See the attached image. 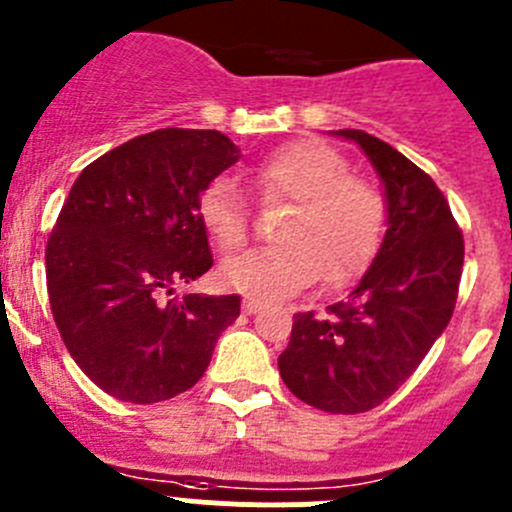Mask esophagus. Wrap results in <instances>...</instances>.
<instances>
[{"instance_id":"obj_1","label":"esophagus","mask_w":512,"mask_h":512,"mask_svg":"<svg viewBox=\"0 0 512 512\" xmlns=\"http://www.w3.org/2000/svg\"><path fill=\"white\" fill-rule=\"evenodd\" d=\"M259 309H264V302H259V299H243V312L256 314Z\"/></svg>"}]
</instances>
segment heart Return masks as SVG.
<instances>
[{"instance_id": "1", "label": "heart", "mask_w": 512, "mask_h": 512, "mask_svg": "<svg viewBox=\"0 0 512 512\" xmlns=\"http://www.w3.org/2000/svg\"><path fill=\"white\" fill-rule=\"evenodd\" d=\"M251 180L266 203H294V210L281 223L284 246L248 251L220 266L228 289L271 302L304 292L320 276L325 287H345L375 259L386 203L335 147L314 139L284 144L253 167ZM198 218L223 251L248 241L251 215L231 177H215L200 190Z\"/></svg>"}]
</instances>
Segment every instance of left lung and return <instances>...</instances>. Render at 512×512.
Segmentation results:
<instances>
[{"label": "left lung", "instance_id": "1", "mask_svg": "<svg viewBox=\"0 0 512 512\" xmlns=\"http://www.w3.org/2000/svg\"><path fill=\"white\" fill-rule=\"evenodd\" d=\"M337 134L358 142L381 175L388 231L345 302L325 317L294 314L279 373L314 409L363 414L409 381L452 320L464 238L437 182L411 159L360 129Z\"/></svg>", "mask_w": 512, "mask_h": 512}]
</instances>
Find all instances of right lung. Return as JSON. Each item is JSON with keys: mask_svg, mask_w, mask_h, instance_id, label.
<instances>
[{"mask_svg": "<svg viewBox=\"0 0 512 512\" xmlns=\"http://www.w3.org/2000/svg\"><path fill=\"white\" fill-rule=\"evenodd\" d=\"M238 162L220 131L157 129L91 162L45 248L50 309L78 368L129 403L200 381L241 297H170L213 266L200 190Z\"/></svg>", "mask_w": 512, "mask_h": 512, "instance_id": "obj_1", "label": "right lung"}]
</instances>
